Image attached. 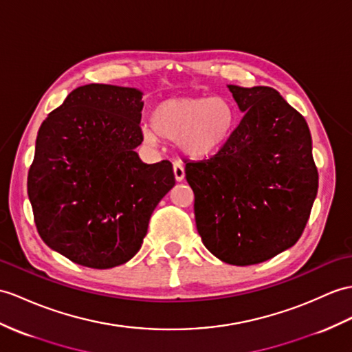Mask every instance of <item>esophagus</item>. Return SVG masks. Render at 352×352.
Listing matches in <instances>:
<instances>
[{
    "mask_svg": "<svg viewBox=\"0 0 352 352\" xmlns=\"http://www.w3.org/2000/svg\"><path fill=\"white\" fill-rule=\"evenodd\" d=\"M173 173H175V179H176L177 182L184 181L185 167H184V164L179 160H175V162H173Z\"/></svg>",
    "mask_w": 352,
    "mask_h": 352,
    "instance_id": "obj_1",
    "label": "esophagus"
}]
</instances>
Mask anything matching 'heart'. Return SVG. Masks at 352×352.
<instances>
[{
    "instance_id": "obj_1",
    "label": "heart",
    "mask_w": 352,
    "mask_h": 352,
    "mask_svg": "<svg viewBox=\"0 0 352 352\" xmlns=\"http://www.w3.org/2000/svg\"><path fill=\"white\" fill-rule=\"evenodd\" d=\"M234 107L222 96L179 97L161 101L152 110L151 128H143V139L176 142L179 151L191 158L217 152L234 126Z\"/></svg>"
}]
</instances>
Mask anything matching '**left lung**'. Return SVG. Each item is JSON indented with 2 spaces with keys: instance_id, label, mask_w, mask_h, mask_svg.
<instances>
[{
  "instance_id": "8db88e82",
  "label": "left lung",
  "mask_w": 352,
  "mask_h": 352,
  "mask_svg": "<svg viewBox=\"0 0 352 352\" xmlns=\"http://www.w3.org/2000/svg\"><path fill=\"white\" fill-rule=\"evenodd\" d=\"M242 121L215 155L186 162L201 241L221 261L258 264L293 246L318 191L305 118L269 87L228 85Z\"/></svg>"
}]
</instances>
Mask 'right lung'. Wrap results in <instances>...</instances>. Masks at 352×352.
<instances>
[{
  "mask_svg": "<svg viewBox=\"0 0 352 352\" xmlns=\"http://www.w3.org/2000/svg\"><path fill=\"white\" fill-rule=\"evenodd\" d=\"M142 92L91 83L43 121L28 171L34 222L49 248L91 269L139 252L153 209L175 186L170 161L144 164Z\"/></svg>",
  "mask_w": 352,
  "mask_h": 352,
  "instance_id": "obj_1",
  "label": "right lung"
}]
</instances>
